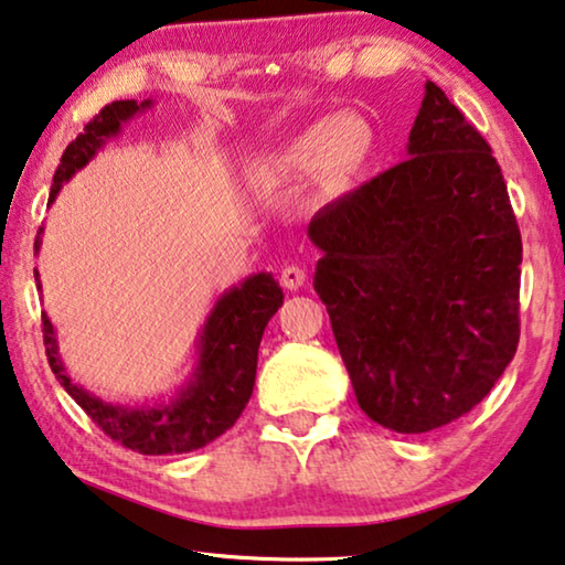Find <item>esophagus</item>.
<instances>
[{
    "label": "esophagus",
    "mask_w": 565,
    "mask_h": 565,
    "mask_svg": "<svg viewBox=\"0 0 565 565\" xmlns=\"http://www.w3.org/2000/svg\"><path fill=\"white\" fill-rule=\"evenodd\" d=\"M280 282H282L285 290H300L302 285H306V269L298 267V265H285L282 275H280Z\"/></svg>",
    "instance_id": "1"
}]
</instances>
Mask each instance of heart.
I'll use <instances>...</instances> for the list:
<instances>
[{"label":"heart","mask_w":565,"mask_h":565,"mask_svg":"<svg viewBox=\"0 0 565 565\" xmlns=\"http://www.w3.org/2000/svg\"><path fill=\"white\" fill-rule=\"evenodd\" d=\"M372 152L374 135L370 125L354 114H341L302 129L273 160L265 162L259 173L269 181L318 173L323 183L349 188L370 166Z\"/></svg>","instance_id":"heart-1"}]
</instances>
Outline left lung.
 I'll use <instances>...</instances> for the list:
<instances>
[{"label":"left lung","mask_w":565,"mask_h":565,"mask_svg":"<svg viewBox=\"0 0 565 565\" xmlns=\"http://www.w3.org/2000/svg\"><path fill=\"white\" fill-rule=\"evenodd\" d=\"M313 288L356 403L428 433L489 395L520 341L522 239L484 137L428 81L407 160L323 206Z\"/></svg>","instance_id":"obj_1"}]
</instances>
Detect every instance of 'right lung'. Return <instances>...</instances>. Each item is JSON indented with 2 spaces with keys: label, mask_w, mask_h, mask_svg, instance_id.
I'll return each mask as SVG.
<instances>
[{
  "label": "right lung",
  "mask_w": 565,
  "mask_h": 565,
  "mask_svg": "<svg viewBox=\"0 0 565 565\" xmlns=\"http://www.w3.org/2000/svg\"><path fill=\"white\" fill-rule=\"evenodd\" d=\"M152 102L135 99L111 102L88 121L76 140L65 147L61 166L53 175L51 199L61 193L76 170L88 166L106 140L121 132L135 114L150 109ZM43 244V228L35 236V252ZM40 288V275L35 269ZM282 306V288L269 273L249 275L247 280L228 288L203 323L199 333V356L191 377L170 399L154 405H119L92 395L73 382L65 372L58 354V339L51 318L43 316V339L47 364L61 382V387L84 407L88 418L117 444L132 448L145 456L188 454L216 440L239 418L244 405L249 403L257 377V351L263 341L265 326Z\"/></svg>",
  "instance_id": "add662e5"
}]
</instances>
